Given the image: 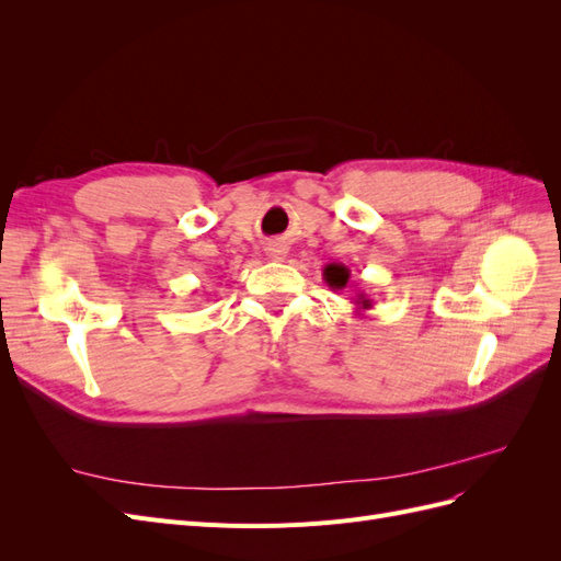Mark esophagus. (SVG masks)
I'll return each instance as SVG.
<instances>
[{
    "label": "esophagus",
    "instance_id": "obj_1",
    "mask_svg": "<svg viewBox=\"0 0 561 561\" xmlns=\"http://www.w3.org/2000/svg\"><path fill=\"white\" fill-rule=\"evenodd\" d=\"M287 254V250L280 245V243H276V245H268V257H274V260H283Z\"/></svg>",
    "mask_w": 561,
    "mask_h": 561
}]
</instances>
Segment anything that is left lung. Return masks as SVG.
I'll list each match as a JSON object with an SVG mask.
<instances>
[{
    "label": "left lung",
    "mask_w": 561,
    "mask_h": 561,
    "mask_svg": "<svg viewBox=\"0 0 561 561\" xmlns=\"http://www.w3.org/2000/svg\"><path fill=\"white\" fill-rule=\"evenodd\" d=\"M348 278H351V271L344 266V264H328L325 268H322V280H325L332 290H344V287L348 285ZM353 304H355V309L358 311H367V309H371V301L363 290L355 295V299H353Z\"/></svg>",
    "instance_id": "1"
}]
</instances>
